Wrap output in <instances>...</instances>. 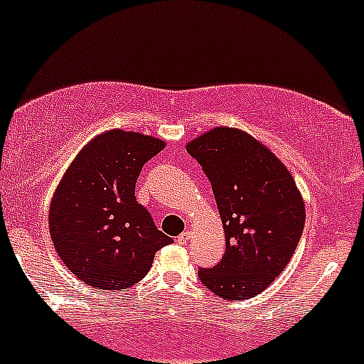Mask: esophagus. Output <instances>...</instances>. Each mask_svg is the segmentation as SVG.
Listing matches in <instances>:
<instances>
[{
	"label": "esophagus",
	"mask_w": 364,
	"mask_h": 364,
	"mask_svg": "<svg viewBox=\"0 0 364 364\" xmlns=\"http://www.w3.org/2000/svg\"><path fill=\"white\" fill-rule=\"evenodd\" d=\"M190 238H191V233H190V231H183V233L179 235V237L176 238V240H178L179 245H186V243H188Z\"/></svg>",
	"instance_id": "obj_1"
}]
</instances>
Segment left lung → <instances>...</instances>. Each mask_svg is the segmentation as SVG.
I'll use <instances>...</instances> for the list:
<instances>
[{
    "label": "left lung",
    "instance_id": "left-lung-1",
    "mask_svg": "<svg viewBox=\"0 0 364 364\" xmlns=\"http://www.w3.org/2000/svg\"><path fill=\"white\" fill-rule=\"evenodd\" d=\"M186 150L213 185L225 230L219 264L198 269L205 289L242 301L266 290L297 249L306 207L292 174L267 146L237 127L218 126Z\"/></svg>",
    "mask_w": 364,
    "mask_h": 364
}]
</instances>
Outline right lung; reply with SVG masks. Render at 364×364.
<instances>
[{
	"label": "right lung",
	"mask_w": 364,
	"mask_h": 364,
	"mask_svg": "<svg viewBox=\"0 0 364 364\" xmlns=\"http://www.w3.org/2000/svg\"><path fill=\"white\" fill-rule=\"evenodd\" d=\"M164 139L110 129L82 146L60 179L48 226L55 250L86 285L122 290L145 278L155 252L173 238L136 202L141 167Z\"/></svg>",
	"instance_id": "obj_1"
}]
</instances>
